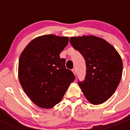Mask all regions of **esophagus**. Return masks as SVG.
Listing matches in <instances>:
<instances>
[{"mask_svg":"<svg viewBox=\"0 0 130 130\" xmlns=\"http://www.w3.org/2000/svg\"><path fill=\"white\" fill-rule=\"evenodd\" d=\"M72 72H73L74 75H76V69H75V68H73L72 70Z\"/></svg>","mask_w":130,"mask_h":130,"instance_id":"obj_1","label":"esophagus"}]
</instances>
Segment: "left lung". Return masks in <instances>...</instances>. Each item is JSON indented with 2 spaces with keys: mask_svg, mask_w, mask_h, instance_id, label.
<instances>
[{
  "mask_svg": "<svg viewBox=\"0 0 130 130\" xmlns=\"http://www.w3.org/2000/svg\"><path fill=\"white\" fill-rule=\"evenodd\" d=\"M73 48L85 60V81L78 82L87 100L93 105L106 102L120 83L123 64L115 48L105 40L88 35L71 37Z\"/></svg>",
  "mask_w": 130,
  "mask_h": 130,
  "instance_id": "1",
  "label": "left lung"
}]
</instances>
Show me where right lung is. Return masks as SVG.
Listing matches in <instances>:
<instances>
[{
	"label": "right lung",
	"mask_w": 130,
	"mask_h": 130,
	"mask_svg": "<svg viewBox=\"0 0 130 130\" xmlns=\"http://www.w3.org/2000/svg\"><path fill=\"white\" fill-rule=\"evenodd\" d=\"M69 38L53 34L40 36L28 43L19 57L18 77L24 92L37 106L51 109L61 102L75 80L60 53Z\"/></svg>",
	"instance_id": "add662e5"
}]
</instances>
